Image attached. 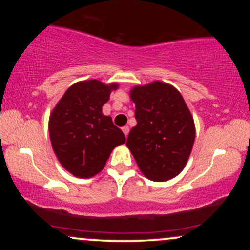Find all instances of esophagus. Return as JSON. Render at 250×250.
Segmentation results:
<instances>
[{
  "mask_svg": "<svg viewBox=\"0 0 250 250\" xmlns=\"http://www.w3.org/2000/svg\"><path fill=\"white\" fill-rule=\"evenodd\" d=\"M122 131H123V134L125 135V137H127L128 134H129V127H128V125H125V127L122 128Z\"/></svg>",
  "mask_w": 250,
  "mask_h": 250,
  "instance_id": "1",
  "label": "esophagus"
}]
</instances>
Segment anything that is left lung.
Segmentation results:
<instances>
[{
	"mask_svg": "<svg viewBox=\"0 0 250 250\" xmlns=\"http://www.w3.org/2000/svg\"><path fill=\"white\" fill-rule=\"evenodd\" d=\"M136 125L127 147L149 180L163 182L181 173L195 140V125L185 100L174 87L153 82L130 91Z\"/></svg>",
	"mask_w": 250,
	"mask_h": 250,
	"instance_id": "left-lung-1",
	"label": "left lung"
}]
</instances>
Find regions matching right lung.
<instances>
[{
  "mask_svg": "<svg viewBox=\"0 0 250 250\" xmlns=\"http://www.w3.org/2000/svg\"><path fill=\"white\" fill-rule=\"evenodd\" d=\"M117 84L97 80L73 84L49 119L54 153L69 173L88 179L102 170L111 150L125 142V134L102 114V107Z\"/></svg>",
  "mask_w": 250,
  "mask_h": 250,
  "instance_id": "obj_1",
  "label": "right lung"
}]
</instances>
